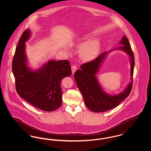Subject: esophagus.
<instances>
[{
  "mask_svg": "<svg viewBox=\"0 0 151 151\" xmlns=\"http://www.w3.org/2000/svg\"><path fill=\"white\" fill-rule=\"evenodd\" d=\"M71 70H72V74H74V73L77 70V67L75 65H72L71 67Z\"/></svg>",
  "mask_w": 151,
  "mask_h": 151,
  "instance_id": "1",
  "label": "esophagus"
}]
</instances>
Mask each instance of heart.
Returning a JSON list of instances; mask_svg holds the SVG:
<instances>
[{"label":"heart","instance_id":"heart-1","mask_svg":"<svg viewBox=\"0 0 151 151\" xmlns=\"http://www.w3.org/2000/svg\"><path fill=\"white\" fill-rule=\"evenodd\" d=\"M100 50V44L98 40H94L81 45L79 52L84 59H92L96 57Z\"/></svg>","mask_w":151,"mask_h":151}]
</instances>
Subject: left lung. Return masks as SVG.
I'll use <instances>...</instances> for the list:
<instances>
[{
    "mask_svg": "<svg viewBox=\"0 0 151 151\" xmlns=\"http://www.w3.org/2000/svg\"><path fill=\"white\" fill-rule=\"evenodd\" d=\"M119 43L121 44L122 46L103 52L93 60L81 65V70H78L74 74L75 81L83 95L86 107L93 112H104L116 107L122 101L129 96L131 91L135 65L134 53L126 36L122 37ZM115 50H123L129 55L131 65V81L121 93L116 95H110L102 89L95 74L98 71L108 53Z\"/></svg>",
    "mask_w": 151,
    "mask_h": 151,
    "instance_id": "8db88e82",
    "label": "left lung"
}]
</instances>
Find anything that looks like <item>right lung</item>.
Listing matches in <instances>:
<instances>
[{"label":"right lung","mask_w":151,"mask_h":151,"mask_svg":"<svg viewBox=\"0 0 151 151\" xmlns=\"http://www.w3.org/2000/svg\"><path fill=\"white\" fill-rule=\"evenodd\" d=\"M31 31L26 29L16 48L12 61V72L17 94L30 104L43 111H52L62 105V80L71 75L67 60H49L41 67L33 70L28 65L25 42Z\"/></svg>","instance_id":"add662e5"}]
</instances>
